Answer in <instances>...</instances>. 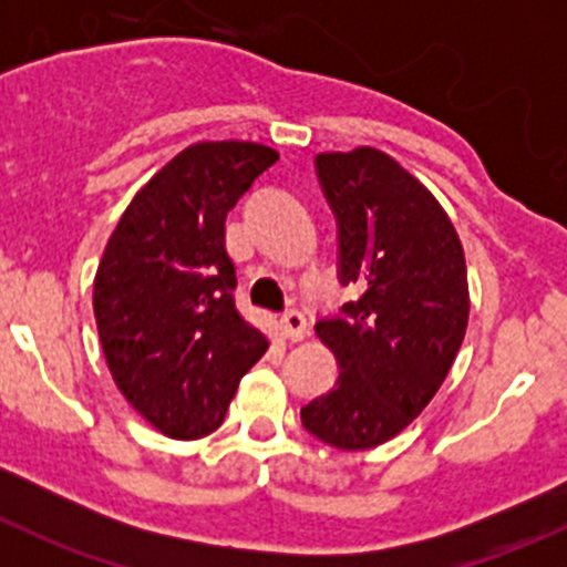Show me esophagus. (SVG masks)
<instances>
[{
    "instance_id": "1",
    "label": "esophagus",
    "mask_w": 567,
    "mask_h": 567,
    "mask_svg": "<svg viewBox=\"0 0 567 567\" xmlns=\"http://www.w3.org/2000/svg\"><path fill=\"white\" fill-rule=\"evenodd\" d=\"M279 331H282L285 340H293V342L305 340L307 320H305V316H301V312L290 310V312H285L282 318H279Z\"/></svg>"
}]
</instances>
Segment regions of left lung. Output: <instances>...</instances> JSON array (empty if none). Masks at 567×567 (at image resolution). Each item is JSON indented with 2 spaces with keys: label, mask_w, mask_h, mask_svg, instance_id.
<instances>
[{
  "label": "left lung",
  "mask_w": 567,
  "mask_h": 567,
  "mask_svg": "<svg viewBox=\"0 0 567 567\" xmlns=\"http://www.w3.org/2000/svg\"><path fill=\"white\" fill-rule=\"evenodd\" d=\"M316 167L340 233V282L359 296L316 323L340 379L301 422L331 447L370 450L447 379L468 323L466 260L439 199L392 156L353 147L318 153Z\"/></svg>",
  "instance_id": "left-lung-1"
}]
</instances>
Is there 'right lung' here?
Wrapping results in <instances>:
<instances>
[{
    "instance_id": "1",
    "label": "right lung",
    "mask_w": 567,
    "mask_h": 567,
    "mask_svg": "<svg viewBox=\"0 0 567 567\" xmlns=\"http://www.w3.org/2000/svg\"><path fill=\"white\" fill-rule=\"evenodd\" d=\"M277 158L257 142L188 145L109 236L93 285L101 348L117 390L169 439L216 431L268 348L233 301L225 219Z\"/></svg>"
}]
</instances>
